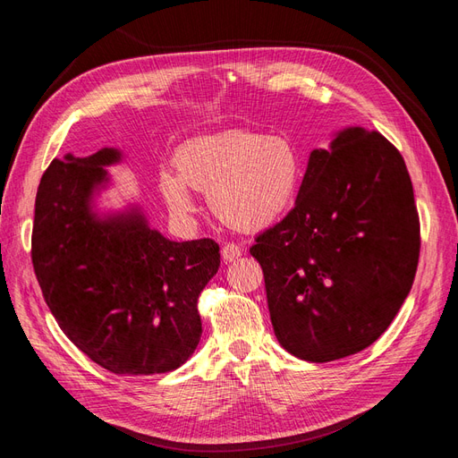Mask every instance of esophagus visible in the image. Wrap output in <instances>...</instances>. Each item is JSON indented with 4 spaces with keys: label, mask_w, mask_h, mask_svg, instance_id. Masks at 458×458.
<instances>
[{
    "label": "esophagus",
    "mask_w": 458,
    "mask_h": 458,
    "mask_svg": "<svg viewBox=\"0 0 458 458\" xmlns=\"http://www.w3.org/2000/svg\"><path fill=\"white\" fill-rule=\"evenodd\" d=\"M241 256H242V248H241V246H237V244L229 242V244H225L224 248H221V258H224V261H225V263L237 261Z\"/></svg>",
    "instance_id": "obj_1"
}]
</instances>
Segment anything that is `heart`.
Listing matches in <instances>:
<instances>
[{
	"instance_id": "obj_1",
	"label": "heart",
	"mask_w": 458,
	"mask_h": 458,
	"mask_svg": "<svg viewBox=\"0 0 458 458\" xmlns=\"http://www.w3.org/2000/svg\"><path fill=\"white\" fill-rule=\"evenodd\" d=\"M175 162L179 174H160V192L172 214H195L192 187L208 192L212 212L241 231L276 224L293 206L301 177L300 158L288 140L241 130L189 140Z\"/></svg>"
}]
</instances>
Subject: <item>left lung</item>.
<instances>
[{
	"instance_id": "8db88e82",
	"label": "left lung",
	"mask_w": 458,
	"mask_h": 458,
	"mask_svg": "<svg viewBox=\"0 0 458 458\" xmlns=\"http://www.w3.org/2000/svg\"><path fill=\"white\" fill-rule=\"evenodd\" d=\"M420 227L407 165L377 131L348 126L313 148L296 204L250 254L275 336L303 361L361 352L411 293Z\"/></svg>"
}]
</instances>
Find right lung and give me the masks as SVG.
<instances>
[{
    "instance_id": "1",
    "label": "right lung",
    "mask_w": 458,
    "mask_h": 458,
    "mask_svg": "<svg viewBox=\"0 0 458 458\" xmlns=\"http://www.w3.org/2000/svg\"><path fill=\"white\" fill-rule=\"evenodd\" d=\"M122 162L120 148L103 147L49 164L36 195L32 263L78 350L114 374H160L197 350V303L219 269V246L165 239L137 202L101 208L113 185L106 168Z\"/></svg>"
}]
</instances>
